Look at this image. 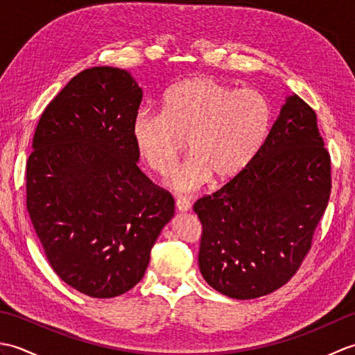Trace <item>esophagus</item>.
I'll list each match as a JSON object with an SVG mask.
<instances>
[{"mask_svg":"<svg viewBox=\"0 0 355 355\" xmlns=\"http://www.w3.org/2000/svg\"><path fill=\"white\" fill-rule=\"evenodd\" d=\"M191 206H192L191 201L186 200V198H178V200L175 201V207H177L178 212H189Z\"/></svg>","mask_w":355,"mask_h":355,"instance_id":"esophagus-1","label":"esophagus"}]
</instances>
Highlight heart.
Listing matches in <instances>:
<instances>
[{
    "label": "heart",
    "mask_w": 355,
    "mask_h": 355,
    "mask_svg": "<svg viewBox=\"0 0 355 355\" xmlns=\"http://www.w3.org/2000/svg\"><path fill=\"white\" fill-rule=\"evenodd\" d=\"M270 122V105L261 93L195 76L166 93L163 114L140 110L131 131L140 155L162 175L172 171L187 139L192 154L172 173L169 186L193 192L212 175L225 182L244 171L266 140Z\"/></svg>",
    "instance_id": "b5f03b06"
}]
</instances>
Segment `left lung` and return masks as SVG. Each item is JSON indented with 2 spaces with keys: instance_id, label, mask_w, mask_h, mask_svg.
Here are the masks:
<instances>
[{
  "instance_id": "8db88e82",
  "label": "left lung",
  "mask_w": 355,
  "mask_h": 355,
  "mask_svg": "<svg viewBox=\"0 0 355 355\" xmlns=\"http://www.w3.org/2000/svg\"><path fill=\"white\" fill-rule=\"evenodd\" d=\"M329 192L331 160L318 117L293 93L247 168L193 205L205 281L243 300L281 288L310 252Z\"/></svg>"
}]
</instances>
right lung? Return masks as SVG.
<instances>
[{
    "label": "right lung",
    "instance_id": "1",
    "mask_svg": "<svg viewBox=\"0 0 355 355\" xmlns=\"http://www.w3.org/2000/svg\"><path fill=\"white\" fill-rule=\"evenodd\" d=\"M143 88L128 70L80 71L45 108L27 162V210L55 273L89 297L130 291L175 205L139 169Z\"/></svg>",
    "mask_w": 355,
    "mask_h": 355
}]
</instances>
